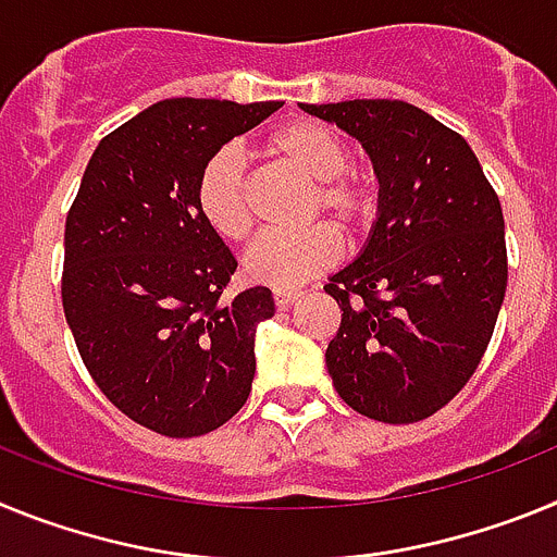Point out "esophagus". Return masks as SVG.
I'll return each mask as SVG.
<instances>
[{
	"mask_svg": "<svg viewBox=\"0 0 557 557\" xmlns=\"http://www.w3.org/2000/svg\"><path fill=\"white\" fill-rule=\"evenodd\" d=\"M298 295L301 293H295V289H275L273 301L278 309H289L295 301H298Z\"/></svg>",
	"mask_w": 557,
	"mask_h": 557,
	"instance_id": "1",
	"label": "esophagus"
}]
</instances>
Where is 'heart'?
Returning <instances> with one entry per match:
<instances>
[{
  "label": "heart",
  "instance_id": "b5f03b06",
  "mask_svg": "<svg viewBox=\"0 0 557 557\" xmlns=\"http://www.w3.org/2000/svg\"><path fill=\"white\" fill-rule=\"evenodd\" d=\"M264 156L314 181L307 198V220L329 214L346 236H359L373 220V191L354 172L346 141L318 120H295L264 139ZM200 218L231 243L248 239L253 228V200L243 159L234 150L214 152L203 164L195 189ZM334 224V225H335ZM333 225V226H334ZM331 223L304 231H268L245 253L250 282L293 289L332 268L343 253Z\"/></svg>",
  "mask_w": 557,
  "mask_h": 557
}]
</instances>
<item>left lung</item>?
I'll use <instances>...</instances> for the list:
<instances>
[{
    "mask_svg": "<svg viewBox=\"0 0 557 557\" xmlns=\"http://www.w3.org/2000/svg\"><path fill=\"white\" fill-rule=\"evenodd\" d=\"M301 108L362 141L379 178L366 250L323 287L343 312L329 376L373 421H424L466 387L505 301L499 195L469 141L410 102Z\"/></svg>",
    "mask_w": 557,
    "mask_h": 557,
    "instance_id": "left-lung-1",
    "label": "left lung"
}]
</instances>
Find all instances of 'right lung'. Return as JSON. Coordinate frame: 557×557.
<instances>
[{
    "mask_svg": "<svg viewBox=\"0 0 557 557\" xmlns=\"http://www.w3.org/2000/svg\"><path fill=\"white\" fill-rule=\"evenodd\" d=\"M282 102L175 97L97 145L66 214L61 298L83 366L131 421L198 437L243 410L268 287L225 301L236 259L200 218L206 161Z\"/></svg>",
    "mask_w": 557,
    "mask_h": 557,
    "instance_id": "obj_1",
    "label": "right lung"
}]
</instances>
